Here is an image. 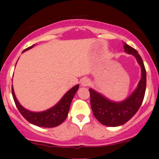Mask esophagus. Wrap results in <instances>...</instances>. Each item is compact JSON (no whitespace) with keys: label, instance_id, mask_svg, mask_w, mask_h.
<instances>
[{"label":"esophagus","instance_id":"obj_1","mask_svg":"<svg viewBox=\"0 0 159 159\" xmlns=\"http://www.w3.org/2000/svg\"><path fill=\"white\" fill-rule=\"evenodd\" d=\"M81 84H82V86L87 87V86H88L89 84H90V80H89L88 79H83V80H82Z\"/></svg>","mask_w":159,"mask_h":159}]
</instances>
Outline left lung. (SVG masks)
<instances>
[{"mask_svg": "<svg viewBox=\"0 0 159 159\" xmlns=\"http://www.w3.org/2000/svg\"><path fill=\"white\" fill-rule=\"evenodd\" d=\"M124 48L126 53L132 54L136 58L141 67V79L134 92L125 101L114 102L93 89H89L93 114L102 125L108 127H117L127 122L139 110L145 96L146 71L142 58L135 49L125 43Z\"/></svg>", "mask_w": 159, "mask_h": 159, "instance_id": "obj_1", "label": "left lung"}]
</instances>
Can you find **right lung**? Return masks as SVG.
Instances as JSON below:
<instances>
[{
    "label": "right lung",
    "mask_w": 159,
    "mask_h": 159,
    "mask_svg": "<svg viewBox=\"0 0 159 159\" xmlns=\"http://www.w3.org/2000/svg\"><path fill=\"white\" fill-rule=\"evenodd\" d=\"M32 45L25 50V52L34 47ZM79 89V84L74 86L65 94L59 102L53 107L46 111L41 112H33L26 109L17 101L16 95L14 94V88L12 86V95L17 108L22 115L24 118L32 125L41 127H55L60 125L68 116V113L70 107L71 101L75 96L76 92Z\"/></svg>",
    "instance_id": "1"
}]
</instances>
